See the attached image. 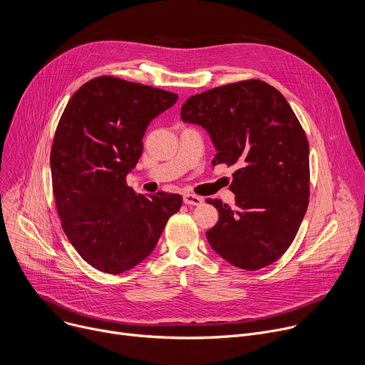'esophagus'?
Instances as JSON below:
<instances>
[{
    "label": "esophagus",
    "instance_id": "obj_1",
    "mask_svg": "<svg viewBox=\"0 0 365 365\" xmlns=\"http://www.w3.org/2000/svg\"><path fill=\"white\" fill-rule=\"evenodd\" d=\"M184 203L188 206H200L203 203V197H200V195H195V194H185Z\"/></svg>",
    "mask_w": 365,
    "mask_h": 365
}]
</instances>
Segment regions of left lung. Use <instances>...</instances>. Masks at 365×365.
<instances>
[{
    "label": "left lung",
    "mask_w": 365,
    "mask_h": 365,
    "mask_svg": "<svg viewBox=\"0 0 365 365\" xmlns=\"http://www.w3.org/2000/svg\"><path fill=\"white\" fill-rule=\"evenodd\" d=\"M185 123L207 130L216 149L212 165L237 166L231 207L206 232L216 253L232 266L257 270L292 244L310 197V148L292 108L273 86L251 78L190 96Z\"/></svg>",
    "instance_id": "1"
}]
</instances>
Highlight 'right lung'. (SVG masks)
Instances as JSON below:
<instances>
[{"label": "right lung", "instance_id": "add662e5", "mask_svg": "<svg viewBox=\"0 0 365 365\" xmlns=\"http://www.w3.org/2000/svg\"><path fill=\"white\" fill-rule=\"evenodd\" d=\"M177 93L112 76L85 83L68 101L53 135L51 174L61 227L83 260L118 274L145 260L180 194H135L125 177L143 152L150 121Z\"/></svg>", "mask_w": 365, "mask_h": 365}]
</instances>
